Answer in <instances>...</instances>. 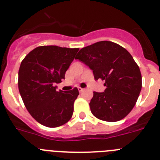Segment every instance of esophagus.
I'll return each instance as SVG.
<instances>
[{
	"label": "esophagus",
	"instance_id": "obj_1",
	"mask_svg": "<svg viewBox=\"0 0 160 160\" xmlns=\"http://www.w3.org/2000/svg\"><path fill=\"white\" fill-rule=\"evenodd\" d=\"M78 89L79 92H82L83 90H84V89H83V88H81V87H78Z\"/></svg>",
	"mask_w": 160,
	"mask_h": 160
}]
</instances>
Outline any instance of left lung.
Wrapping results in <instances>:
<instances>
[{"mask_svg":"<svg viewBox=\"0 0 160 160\" xmlns=\"http://www.w3.org/2000/svg\"><path fill=\"white\" fill-rule=\"evenodd\" d=\"M75 59L93 70L95 80L105 81V91H94L90 100L91 113L107 122L125 118L135 107L142 88L140 70L131 53L114 42L102 41L80 49Z\"/></svg>","mask_w":160,"mask_h":160,"instance_id":"obj_1","label":"left lung"}]
</instances>
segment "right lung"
<instances>
[{
    "label": "right lung",
    "instance_id": "add662e5",
    "mask_svg": "<svg viewBox=\"0 0 160 160\" xmlns=\"http://www.w3.org/2000/svg\"><path fill=\"white\" fill-rule=\"evenodd\" d=\"M78 48L38 46L22 60L18 72V88L25 107L37 122L48 128L66 123L79 94L77 87L56 90L78 51Z\"/></svg>",
    "mask_w": 160,
    "mask_h": 160
}]
</instances>
